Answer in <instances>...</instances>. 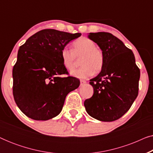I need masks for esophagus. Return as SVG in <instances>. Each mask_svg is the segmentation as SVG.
Instances as JSON below:
<instances>
[{"label":"esophagus","mask_w":153,"mask_h":153,"mask_svg":"<svg viewBox=\"0 0 153 153\" xmlns=\"http://www.w3.org/2000/svg\"><path fill=\"white\" fill-rule=\"evenodd\" d=\"M80 83H81V85H84V84H85V83H86V81H85V80H81V81H80Z\"/></svg>","instance_id":"1"}]
</instances>
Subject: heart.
<instances>
[{"label":"heart","mask_w":153,"mask_h":153,"mask_svg":"<svg viewBox=\"0 0 153 153\" xmlns=\"http://www.w3.org/2000/svg\"><path fill=\"white\" fill-rule=\"evenodd\" d=\"M73 51L68 48H62L60 51V58L62 65L68 71L74 70L77 65V58H80L82 65L72 74L79 79H87L94 72L102 70L104 65L103 51L96 47V44L87 37H80L72 44Z\"/></svg>","instance_id":"heart-1"}]
</instances>
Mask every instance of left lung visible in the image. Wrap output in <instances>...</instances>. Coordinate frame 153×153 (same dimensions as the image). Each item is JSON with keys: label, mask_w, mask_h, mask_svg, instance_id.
I'll use <instances>...</instances> for the list:
<instances>
[{"label": "left lung", "mask_w": 153, "mask_h": 153, "mask_svg": "<svg viewBox=\"0 0 153 153\" xmlns=\"http://www.w3.org/2000/svg\"><path fill=\"white\" fill-rule=\"evenodd\" d=\"M89 39L99 46L104 56L101 72L91 79L93 95L85 100L88 114L104 122L121 118L139 93L140 70L132 51L109 33H90Z\"/></svg>", "instance_id": "8db88e82"}]
</instances>
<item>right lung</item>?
<instances>
[{
    "instance_id": "1",
    "label": "right lung",
    "mask_w": 153,
    "mask_h": 153,
    "mask_svg": "<svg viewBox=\"0 0 153 153\" xmlns=\"http://www.w3.org/2000/svg\"><path fill=\"white\" fill-rule=\"evenodd\" d=\"M81 35L44 29L21 46L12 70L13 96L19 109L35 120H47L62 111L65 97L80 81L68 74L60 51Z\"/></svg>"
}]
</instances>
